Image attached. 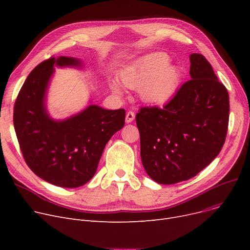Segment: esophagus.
I'll return each instance as SVG.
<instances>
[{
  "label": "esophagus",
  "instance_id": "obj_1",
  "mask_svg": "<svg viewBox=\"0 0 250 250\" xmlns=\"http://www.w3.org/2000/svg\"><path fill=\"white\" fill-rule=\"evenodd\" d=\"M135 118V112L134 111H127L125 115V122L126 123H132Z\"/></svg>",
  "mask_w": 250,
  "mask_h": 250
}]
</instances>
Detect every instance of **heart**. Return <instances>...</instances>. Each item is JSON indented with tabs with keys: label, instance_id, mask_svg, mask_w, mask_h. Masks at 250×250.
I'll return each instance as SVG.
<instances>
[{
	"label": "heart",
	"instance_id": "b5f03b06",
	"mask_svg": "<svg viewBox=\"0 0 250 250\" xmlns=\"http://www.w3.org/2000/svg\"><path fill=\"white\" fill-rule=\"evenodd\" d=\"M169 63L164 54H155L144 59L122 74L123 83L134 90H140L143 100L152 104H163L173 96L179 83V72ZM115 92L121 89L113 84Z\"/></svg>",
	"mask_w": 250,
	"mask_h": 250
}]
</instances>
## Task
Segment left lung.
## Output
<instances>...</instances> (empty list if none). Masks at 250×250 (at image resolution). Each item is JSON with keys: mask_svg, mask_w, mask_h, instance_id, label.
<instances>
[{"mask_svg": "<svg viewBox=\"0 0 250 250\" xmlns=\"http://www.w3.org/2000/svg\"><path fill=\"white\" fill-rule=\"evenodd\" d=\"M191 79L162 108L141 107L136 115L141 158L148 175L161 185L192 178L224 145L229 123V94L211 63L192 54Z\"/></svg>", "mask_w": 250, "mask_h": 250, "instance_id": "8db88e82", "label": "left lung"}]
</instances>
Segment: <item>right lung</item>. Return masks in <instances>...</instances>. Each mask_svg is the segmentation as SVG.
Segmentation results:
<instances>
[{
    "label": "right lung",
    "mask_w": 250,
    "mask_h": 250,
    "mask_svg": "<svg viewBox=\"0 0 250 250\" xmlns=\"http://www.w3.org/2000/svg\"><path fill=\"white\" fill-rule=\"evenodd\" d=\"M55 63L80 62L52 56L36 65L19 91L13 122L23 158L32 171L57 187L79 188L94 176L105 145L125 125V110L90 105L67 121L50 120L44 96Z\"/></svg>",
    "instance_id": "add662e5"
}]
</instances>
